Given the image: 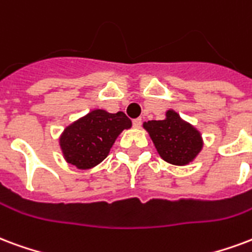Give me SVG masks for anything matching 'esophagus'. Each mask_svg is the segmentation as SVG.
I'll return each mask as SVG.
<instances>
[{"label": "esophagus", "instance_id": "1", "mask_svg": "<svg viewBox=\"0 0 252 252\" xmlns=\"http://www.w3.org/2000/svg\"><path fill=\"white\" fill-rule=\"evenodd\" d=\"M132 124H133V128H140L141 126V119H135V120L132 121Z\"/></svg>", "mask_w": 252, "mask_h": 252}]
</instances>
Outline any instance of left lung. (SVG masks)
<instances>
[{
    "mask_svg": "<svg viewBox=\"0 0 252 252\" xmlns=\"http://www.w3.org/2000/svg\"><path fill=\"white\" fill-rule=\"evenodd\" d=\"M160 158L172 165H188L203 150L200 131L173 109L165 111L163 120L143 123Z\"/></svg>",
    "mask_w": 252,
    "mask_h": 252,
    "instance_id": "1",
    "label": "left lung"
}]
</instances>
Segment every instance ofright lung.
Returning a JSON list of instances; mask_svg holds the SVG:
<instances>
[{
	"label": "right lung",
	"instance_id": "right-lung-1",
	"mask_svg": "<svg viewBox=\"0 0 252 252\" xmlns=\"http://www.w3.org/2000/svg\"><path fill=\"white\" fill-rule=\"evenodd\" d=\"M131 126L124 112L93 109L65 126L60 148L66 163L77 169H91L107 158L119 135Z\"/></svg>",
	"mask_w": 252,
	"mask_h": 252
}]
</instances>
